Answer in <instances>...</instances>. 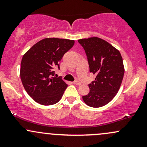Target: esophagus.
<instances>
[{
	"label": "esophagus",
	"mask_w": 147,
	"mask_h": 147,
	"mask_svg": "<svg viewBox=\"0 0 147 147\" xmlns=\"http://www.w3.org/2000/svg\"><path fill=\"white\" fill-rule=\"evenodd\" d=\"M73 84H75V85H78V86H79V85H80V84H81V83L79 82L78 80H75V82H74Z\"/></svg>",
	"instance_id": "obj_1"
}]
</instances>
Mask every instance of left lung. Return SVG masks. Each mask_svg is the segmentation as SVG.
<instances>
[{"instance_id":"1","label":"left lung","mask_w":147,"mask_h":147,"mask_svg":"<svg viewBox=\"0 0 147 147\" xmlns=\"http://www.w3.org/2000/svg\"><path fill=\"white\" fill-rule=\"evenodd\" d=\"M78 42L86 54L90 72L96 75L88 85L90 92L82 98L90 107H102L114 98L120 88L124 74L122 57L119 50L98 37Z\"/></svg>"}]
</instances>
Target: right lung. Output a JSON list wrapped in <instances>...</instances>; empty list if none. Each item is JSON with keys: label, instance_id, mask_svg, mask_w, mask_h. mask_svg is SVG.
<instances>
[{"label": "right lung", "instance_id": "obj_1", "mask_svg": "<svg viewBox=\"0 0 147 147\" xmlns=\"http://www.w3.org/2000/svg\"><path fill=\"white\" fill-rule=\"evenodd\" d=\"M75 44L73 40L46 38L37 42L22 58L20 76L28 94L35 102L49 106L60 100L67 85L55 77L62 57Z\"/></svg>", "mask_w": 147, "mask_h": 147}]
</instances>
